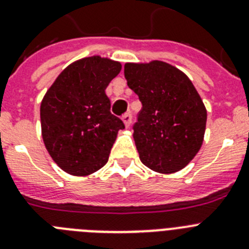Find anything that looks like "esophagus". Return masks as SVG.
I'll use <instances>...</instances> for the list:
<instances>
[{"label": "esophagus", "instance_id": "34e87169", "mask_svg": "<svg viewBox=\"0 0 249 249\" xmlns=\"http://www.w3.org/2000/svg\"><path fill=\"white\" fill-rule=\"evenodd\" d=\"M122 121H123V123H124V126L129 127V124H131V122H132V114L131 113L123 114Z\"/></svg>", "mask_w": 249, "mask_h": 249}]
</instances>
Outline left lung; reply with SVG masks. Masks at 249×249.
<instances>
[{"mask_svg": "<svg viewBox=\"0 0 249 249\" xmlns=\"http://www.w3.org/2000/svg\"><path fill=\"white\" fill-rule=\"evenodd\" d=\"M124 77L142 102L133 124L141 162L160 173L184 168L199 151L207 111L190 78L160 61L126 63Z\"/></svg>", "mask_w": 249, "mask_h": 249, "instance_id": "obj_1", "label": "left lung"}]
</instances>
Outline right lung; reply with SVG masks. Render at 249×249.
Here are the masks:
<instances>
[{
	"label": "right lung",
	"mask_w": 249,
	"mask_h": 249,
	"mask_svg": "<svg viewBox=\"0 0 249 249\" xmlns=\"http://www.w3.org/2000/svg\"><path fill=\"white\" fill-rule=\"evenodd\" d=\"M121 63L87 57L65 68L41 103L42 138L52 160L65 172L87 176L109 157L122 121L111 113L105 89Z\"/></svg>",
	"instance_id": "obj_1"
}]
</instances>
